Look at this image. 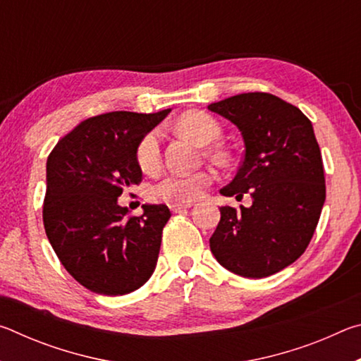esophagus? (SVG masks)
<instances>
[{
	"label": "esophagus",
	"instance_id": "34e87169",
	"mask_svg": "<svg viewBox=\"0 0 361 361\" xmlns=\"http://www.w3.org/2000/svg\"><path fill=\"white\" fill-rule=\"evenodd\" d=\"M191 205L192 204H172V205H170V210H172L173 213H181V212H185L186 209H189Z\"/></svg>",
	"mask_w": 361,
	"mask_h": 361
}]
</instances>
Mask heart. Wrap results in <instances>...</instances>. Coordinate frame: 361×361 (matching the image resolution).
I'll return each instance as SVG.
<instances>
[{"mask_svg": "<svg viewBox=\"0 0 361 361\" xmlns=\"http://www.w3.org/2000/svg\"><path fill=\"white\" fill-rule=\"evenodd\" d=\"M180 129L200 143H212L219 137L221 127L218 121L204 111H189L178 119ZM137 162L143 172H154L162 162L161 130L152 129L140 138L137 145ZM215 180L212 170H199L192 173L169 172L161 176L151 188V197L167 204H189L202 195L205 188Z\"/></svg>", "mask_w": 361, "mask_h": 361, "instance_id": "heart-1", "label": "heart"}]
</instances>
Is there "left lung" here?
Segmentation results:
<instances>
[{
  "label": "left lung",
  "mask_w": 361,
  "mask_h": 361,
  "mask_svg": "<svg viewBox=\"0 0 361 361\" xmlns=\"http://www.w3.org/2000/svg\"><path fill=\"white\" fill-rule=\"evenodd\" d=\"M242 132L239 172L223 195L252 207H221L212 253L237 276L262 279L301 256L326 197L325 170L312 124L301 109L267 92L239 94L209 105Z\"/></svg>",
  "instance_id": "8db88e82"
}]
</instances>
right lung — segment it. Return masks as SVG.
Instances as JSON below:
<instances>
[{
  "instance_id": "right-lung-1",
  "label": "right lung",
  "mask_w": 361,
  "mask_h": 361,
  "mask_svg": "<svg viewBox=\"0 0 361 361\" xmlns=\"http://www.w3.org/2000/svg\"><path fill=\"white\" fill-rule=\"evenodd\" d=\"M169 113L94 116L47 157L46 235L70 276L99 295H127L154 272L172 213L166 205H143V215L135 216L118 205V197L142 183L137 145Z\"/></svg>"
}]
</instances>
